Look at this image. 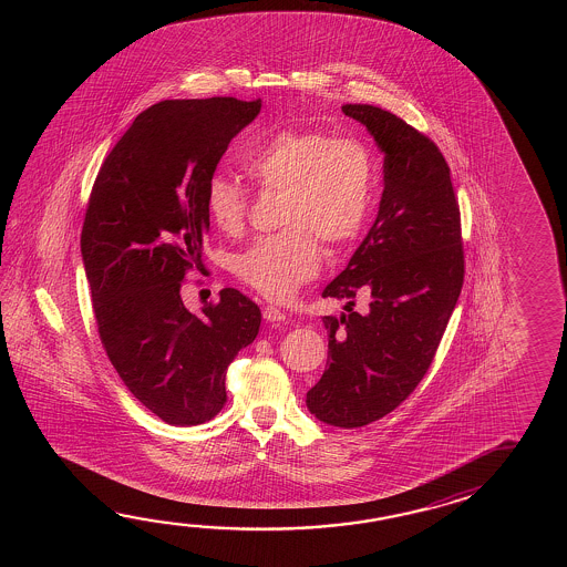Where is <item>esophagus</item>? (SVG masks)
I'll list each match as a JSON object with an SVG mask.
<instances>
[{
	"instance_id": "1",
	"label": "esophagus",
	"mask_w": 567,
	"mask_h": 567,
	"mask_svg": "<svg viewBox=\"0 0 567 567\" xmlns=\"http://www.w3.org/2000/svg\"><path fill=\"white\" fill-rule=\"evenodd\" d=\"M264 318H266L267 322H284L288 316H286V312H281L279 308H276V306H266L264 308Z\"/></svg>"
}]
</instances>
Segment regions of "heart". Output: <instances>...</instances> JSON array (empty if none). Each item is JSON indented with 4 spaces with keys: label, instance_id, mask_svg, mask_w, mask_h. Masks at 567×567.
<instances>
[{
    "label": "heart",
    "instance_id": "heart-1",
    "mask_svg": "<svg viewBox=\"0 0 567 567\" xmlns=\"http://www.w3.org/2000/svg\"><path fill=\"white\" fill-rule=\"evenodd\" d=\"M247 174L269 190H284L281 225L233 255L230 269L245 286L284 300L322 266L320 241L338 247L361 233L373 203V154L361 140L324 132H278L243 156ZM206 210L225 235L245 227L249 198L241 184L215 174Z\"/></svg>",
    "mask_w": 567,
    "mask_h": 567
}]
</instances>
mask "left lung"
I'll return each mask as SVG.
<instances>
[{
    "mask_svg": "<svg viewBox=\"0 0 567 567\" xmlns=\"http://www.w3.org/2000/svg\"><path fill=\"white\" fill-rule=\"evenodd\" d=\"M342 113L373 135L383 159V196L373 227L322 296L347 300L324 316L328 362L306 393L316 420L361 427L410 398L427 373L464 284L460 208L437 145L373 105ZM363 310H351L353 300Z\"/></svg>",
    "mask_w": 567,
    "mask_h": 567,
    "instance_id": "1",
    "label": "left lung"
}]
</instances>
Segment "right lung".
Masks as SVG:
<instances>
[{
  "label": "right lung",
  "mask_w": 567,
  "mask_h": 567,
  "mask_svg": "<svg viewBox=\"0 0 567 567\" xmlns=\"http://www.w3.org/2000/svg\"><path fill=\"white\" fill-rule=\"evenodd\" d=\"M259 111L261 101L233 96L145 109L105 157L86 208L81 254L99 337L133 398L169 425L223 410L227 367L261 324L237 289L200 313L181 296L210 227L208 178Z\"/></svg>",
  "instance_id": "right-lung-1"
}]
</instances>
